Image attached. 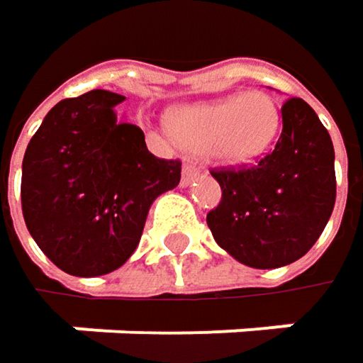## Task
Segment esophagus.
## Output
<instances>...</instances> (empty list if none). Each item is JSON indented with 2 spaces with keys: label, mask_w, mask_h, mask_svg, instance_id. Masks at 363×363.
Wrapping results in <instances>:
<instances>
[{
  "label": "esophagus",
  "mask_w": 363,
  "mask_h": 363,
  "mask_svg": "<svg viewBox=\"0 0 363 363\" xmlns=\"http://www.w3.org/2000/svg\"><path fill=\"white\" fill-rule=\"evenodd\" d=\"M199 175H201V167L196 162H186L184 164V173H182V186L192 184Z\"/></svg>",
  "instance_id": "1"
}]
</instances>
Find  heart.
Segmentation results:
<instances>
[{
	"label": "heart",
	"instance_id": "1",
	"mask_svg": "<svg viewBox=\"0 0 363 363\" xmlns=\"http://www.w3.org/2000/svg\"><path fill=\"white\" fill-rule=\"evenodd\" d=\"M278 123L274 100L261 91L179 106L167 116V127L179 146L225 164H245L261 157Z\"/></svg>",
	"mask_w": 363,
	"mask_h": 363
}]
</instances>
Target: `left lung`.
I'll return each mask as SVG.
<instances>
[{
    "mask_svg": "<svg viewBox=\"0 0 363 363\" xmlns=\"http://www.w3.org/2000/svg\"><path fill=\"white\" fill-rule=\"evenodd\" d=\"M221 203L206 223L215 242L236 261L274 269L301 259L324 232L337 199L335 146L301 100L282 104L276 148L255 167L213 169Z\"/></svg>",
    "mask_w": 363,
    "mask_h": 363,
    "instance_id": "1",
    "label": "left lung"
}]
</instances>
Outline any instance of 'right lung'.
Returning <instances> with one entry per match:
<instances>
[{
  "instance_id": "1",
  "label": "right lung",
  "mask_w": 363,
  "mask_h": 363,
  "mask_svg": "<svg viewBox=\"0 0 363 363\" xmlns=\"http://www.w3.org/2000/svg\"><path fill=\"white\" fill-rule=\"evenodd\" d=\"M123 100L94 89L58 102L24 152V223L70 276L121 267L140 245L150 204L182 177L179 160L157 159L144 131L116 118Z\"/></svg>"
}]
</instances>
